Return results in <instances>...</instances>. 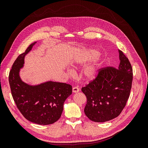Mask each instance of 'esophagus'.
<instances>
[{"label":"esophagus","instance_id":"esophagus-1","mask_svg":"<svg viewBox=\"0 0 148 148\" xmlns=\"http://www.w3.org/2000/svg\"><path fill=\"white\" fill-rule=\"evenodd\" d=\"M72 90H73V92H78L79 91V89L78 87H73Z\"/></svg>","mask_w":148,"mask_h":148}]
</instances>
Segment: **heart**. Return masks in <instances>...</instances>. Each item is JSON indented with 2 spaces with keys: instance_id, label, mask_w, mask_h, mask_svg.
<instances>
[{
  "instance_id": "obj_1",
  "label": "heart",
  "mask_w": 148,
  "mask_h": 148,
  "mask_svg": "<svg viewBox=\"0 0 148 148\" xmlns=\"http://www.w3.org/2000/svg\"><path fill=\"white\" fill-rule=\"evenodd\" d=\"M99 55V52L94 50V49H88L84 50L75 57L72 62V66L74 67H77L79 66L83 65L86 64L88 62L90 61L95 58L97 57ZM100 69V65L99 64H92L86 66L83 71V75L86 79L91 80L95 78ZM69 75H72L73 71L68 70Z\"/></svg>"
}]
</instances>
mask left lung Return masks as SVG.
I'll list each match as a JSON object with an SVG mask.
<instances>
[{
    "instance_id": "left-lung-1",
    "label": "left lung",
    "mask_w": 148,
    "mask_h": 148,
    "mask_svg": "<svg viewBox=\"0 0 148 148\" xmlns=\"http://www.w3.org/2000/svg\"><path fill=\"white\" fill-rule=\"evenodd\" d=\"M117 69L107 66L99 69L96 77L82 88L87 98L84 113L95 122L112 120L122 112L130 93L133 69L122 51Z\"/></svg>"
}]
</instances>
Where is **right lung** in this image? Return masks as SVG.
<instances>
[{
	"mask_svg": "<svg viewBox=\"0 0 148 148\" xmlns=\"http://www.w3.org/2000/svg\"><path fill=\"white\" fill-rule=\"evenodd\" d=\"M36 43L30 44L17 57L8 80L13 99L25 118L39 125L52 124L61 117L64 103L72 93V87L69 84L51 81L33 86L22 81L20 70L23 66L25 56Z\"/></svg>",
	"mask_w": 148,
	"mask_h": 148,
	"instance_id": "1",
	"label": "right lung"
}]
</instances>
